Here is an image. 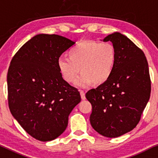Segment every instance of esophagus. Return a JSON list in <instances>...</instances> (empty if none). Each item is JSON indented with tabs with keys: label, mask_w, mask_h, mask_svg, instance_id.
<instances>
[{
	"label": "esophagus",
	"mask_w": 158,
	"mask_h": 158,
	"mask_svg": "<svg viewBox=\"0 0 158 158\" xmlns=\"http://www.w3.org/2000/svg\"><path fill=\"white\" fill-rule=\"evenodd\" d=\"M79 92H80V95H81V100H85L86 98H85V92L82 91V90H80V91H79Z\"/></svg>",
	"instance_id": "1"
}]
</instances>
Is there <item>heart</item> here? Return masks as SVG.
Returning a JSON list of instances; mask_svg holds the SVG:
<instances>
[{"instance_id":"1","label":"heart","mask_w":158,"mask_h":158,"mask_svg":"<svg viewBox=\"0 0 158 158\" xmlns=\"http://www.w3.org/2000/svg\"><path fill=\"white\" fill-rule=\"evenodd\" d=\"M69 58H58V68L63 79L72 83L79 74L77 87L85 88L94 83L100 85L108 81L114 71L117 60L115 46L109 43L81 41L69 50Z\"/></svg>"}]
</instances>
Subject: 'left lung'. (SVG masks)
<instances>
[{
    "label": "left lung",
    "mask_w": 158,
    "mask_h": 158,
    "mask_svg": "<svg viewBox=\"0 0 158 158\" xmlns=\"http://www.w3.org/2000/svg\"><path fill=\"white\" fill-rule=\"evenodd\" d=\"M102 40L115 46L116 64L110 79L88 91L86 98L92 107V128L101 135L115 138L137 125L150 99L151 81L144 52L131 40L116 31Z\"/></svg>",
    "instance_id": "1"
}]
</instances>
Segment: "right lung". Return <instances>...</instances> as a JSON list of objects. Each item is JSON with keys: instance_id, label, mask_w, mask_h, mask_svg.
Listing matches in <instances>:
<instances>
[{"instance_id": "right-lung-1", "label": "right lung", "mask_w": 158, "mask_h": 158, "mask_svg": "<svg viewBox=\"0 0 158 158\" xmlns=\"http://www.w3.org/2000/svg\"><path fill=\"white\" fill-rule=\"evenodd\" d=\"M75 42L40 34L12 58L7 74L8 106L21 127L37 140H53L68 125L69 115L81 101L77 88L63 79L57 60Z\"/></svg>"}]
</instances>
